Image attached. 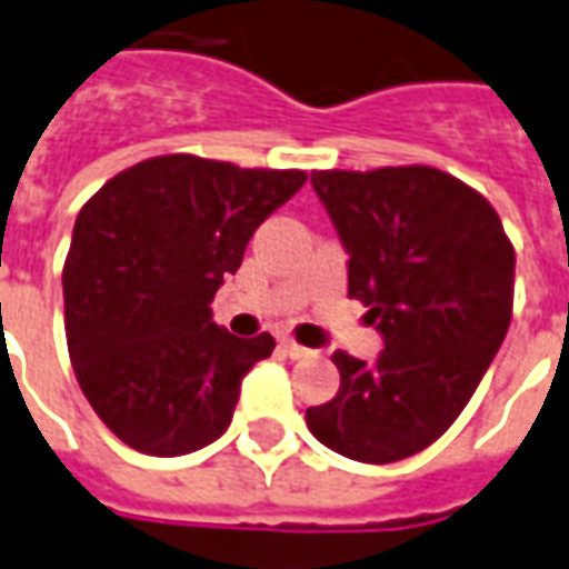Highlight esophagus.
<instances>
[{"mask_svg":"<svg viewBox=\"0 0 569 569\" xmlns=\"http://www.w3.org/2000/svg\"><path fill=\"white\" fill-rule=\"evenodd\" d=\"M281 350H284V357H290V360H306V357H315V350L302 348V345H297L293 339H281Z\"/></svg>","mask_w":569,"mask_h":569,"instance_id":"34e87169","label":"esophagus"}]
</instances>
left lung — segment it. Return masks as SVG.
Instances as JSON below:
<instances>
[{
    "label": "left lung",
    "instance_id": "obj_1",
    "mask_svg": "<svg viewBox=\"0 0 569 569\" xmlns=\"http://www.w3.org/2000/svg\"><path fill=\"white\" fill-rule=\"evenodd\" d=\"M348 249V297L369 306L375 362L332 353L336 399L306 411L323 447L387 465L426 450L471 401L512 318L516 251L492 203L429 164L315 170Z\"/></svg>",
    "mask_w": 569,
    "mask_h": 569
}]
</instances>
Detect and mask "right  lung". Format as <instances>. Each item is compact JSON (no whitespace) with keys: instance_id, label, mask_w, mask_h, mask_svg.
Segmentation results:
<instances>
[{"instance_id":"right-lung-1","label":"right lung","mask_w":569,"mask_h":569,"mask_svg":"<svg viewBox=\"0 0 569 569\" xmlns=\"http://www.w3.org/2000/svg\"><path fill=\"white\" fill-rule=\"evenodd\" d=\"M306 186V170L156 156L107 179L74 221L62 269L77 383L107 429L147 456L224 435L239 383L276 339H239L209 302L251 233Z\"/></svg>"}]
</instances>
